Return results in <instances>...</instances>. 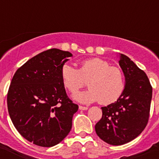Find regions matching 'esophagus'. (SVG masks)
Masks as SVG:
<instances>
[{
	"instance_id": "obj_1",
	"label": "esophagus",
	"mask_w": 159,
	"mask_h": 159,
	"mask_svg": "<svg viewBox=\"0 0 159 159\" xmlns=\"http://www.w3.org/2000/svg\"><path fill=\"white\" fill-rule=\"evenodd\" d=\"M79 109H80V110L85 111V110H88V107H84V106H81V105H80V106H79Z\"/></svg>"
}]
</instances>
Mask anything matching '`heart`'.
I'll return each instance as SVG.
<instances>
[{"mask_svg": "<svg viewBox=\"0 0 159 159\" xmlns=\"http://www.w3.org/2000/svg\"><path fill=\"white\" fill-rule=\"evenodd\" d=\"M61 78L71 93L84 88L88 80L89 89L74 95L76 100L84 103L99 100L101 104H111L119 99L125 88L122 70L100 58L83 60L80 69L64 64L61 67Z\"/></svg>", "mask_w": 159, "mask_h": 159, "instance_id": "b5f03b06", "label": "heart"}]
</instances>
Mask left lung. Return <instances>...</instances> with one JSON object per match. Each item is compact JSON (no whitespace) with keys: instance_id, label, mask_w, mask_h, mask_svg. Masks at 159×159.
Returning <instances> with one entry per match:
<instances>
[{"instance_id":"8db88e82","label":"left lung","mask_w":159,"mask_h":159,"mask_svg":"<svg viewBox=\"0 0 159 159\" xmlns=\"http://www.w3.org/2000/svg\"><path fill=\"white\" fill-rule=\"evenodd\" d=\"M119 62L125 75V88L116 102L101 108L102 118L95 127L97 135L114 146L129 143L143 132L152 98L147 74L125 55L120 54Z\"/></svg>"}]
</instances>
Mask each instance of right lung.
Instances as JSON below:
<instances>
[{"label": "right lung", "instance_id": "add662e5", "mask_svg": "<svg viewBox=\"0 0 159 159\" xmlns=\"http://www.w3.org/2000/svg\"><path fill=\"white\" fill-rule=\"evenodd\" d=\"M72 56L48 49L31 58L14 74L7 94V105L14 127L35 145H57L71 129L78 105L66 93L61 67Z\"/></svg>", "mask_w": 159, "mask_h": 159}]
</instances>
